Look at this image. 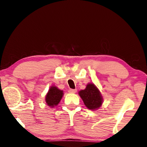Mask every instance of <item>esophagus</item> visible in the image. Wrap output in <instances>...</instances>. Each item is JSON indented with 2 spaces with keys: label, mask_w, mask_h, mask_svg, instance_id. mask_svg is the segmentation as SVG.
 <instances>
[{
  "label": "esophagus",
  "mask_w": 147,
  "mask_h": 147,
  "mask_svg": "<svg viewBox=\"0 0 147 147\" xmlns=\"http://www.w3.org/2000/svg\"><path fill=\"white\" fill-rule=\"evenodd\" d=\"M76 89H69V93H75L76 92Z\"/></svg>",
  "instance_id": "34e87169"
}]
</instances>
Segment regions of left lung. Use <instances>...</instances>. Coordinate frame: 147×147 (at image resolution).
I'll return each mask as SVG.
<instances>
[{
	"label": "left lung",
	"instance_id": "8db88e82",
	"mask_svg": "<svg viewBox=\"0 0 147 147\" xmlns=\"http://www.w3.org/2000/svg\"><path fill=\"white\" fill-rule=\"evenodd\" d=\"M78 94L86 106L91 110L98 109L102 104L103 98L100 92L93 84H88L86 89L80 91Z\"/></svg>",
	"mask_w": 147,
	"mask_h": 147
}]
</instances>
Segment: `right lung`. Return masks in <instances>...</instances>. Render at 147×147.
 Returning a JSON list of instances; mask_svg holds the SVG:
<instances>
[{
  "mask_svg": "<svg viewBox=\"0 0 147 147\" xmlns=\"http://www.w3.org/2000/svg\"><path fill=\"white\" fill-rule=\"evenodd\" d=\"M63 95V91L59 89L56 86H52L50 88L45 96L46 103L51 108H53L59 104Z\"/></svg>",
  "mask_w": 147,
  "mask_h": 147,
  "instance_id": "add662e5",
  "label": "right lung"
}]
</instances>
